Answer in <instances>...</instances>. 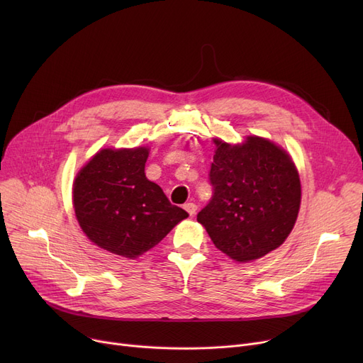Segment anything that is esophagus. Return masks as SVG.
<instances>
[{"mask_svg":"<svg viewBox=\"0 0 363 363\" xmlns=\"http://www.w3.org/2000/svg\"><path fill=\"white\" fill-rule=\"evenodd\" d=\"M184 208H185L188 215L193 216V215L197 212V204H194V203H185V204H184Z\"/></svg>","mask_w":363,"mask_h":363,"instance_id":"obj_1","label":"esophagus"}]
</instances>
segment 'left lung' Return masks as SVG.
<instances>
[{"label": "left lung", "mask_w": 363, "mask_h": 363, "mask_svg": "<svg viewBox=\"0 0 363 363\" xmlns=\"http://www.w3.org/2000/svg\"><path fill=\"white\" fill-rule=\"evenodd\" d=\"M213 196L197 220L216 249L237 262L278 249L297 220L301 186L291 157L260 137L231 145L215 140Z\"/></svg>", "instance_id": "8db88e82"}]
</instances>
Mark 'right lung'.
Here are the masks:
<instances>
[{
  "mask_svg": "<svg viewBox=\"0 0 363 363\" xmlns=\"http://www.w3.org/2000/svg\"><path fill=\"white\" fill-rule=\"evenodd\" d=\"M148 148H104L76 175L73 207L82 231L101 249L135 259L188 218L144 174Z\"/></svg>",
  "mask_w": 363,
  "mask_h": 363,
  "instance_id": "right-lung-1",
  "label": "right lung"
}]
</instances>
